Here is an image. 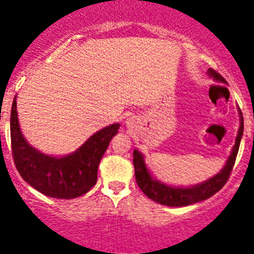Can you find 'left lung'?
<instances>
[{
  "label": "left lung",
  "mask_w": 254,
  "mask_h": 254,
  "mask_svg": "<svg viewBox=\"0 0 254 254\" xmlns=\"http://www.w3.org/2000/svg\"><path fill=\"white\" fill-rule=\"evenodd\" d=\"M208 75L217 81L226 82V79L212 68L208 70ZM239 114H241V127H239L238 135H237L236 144H234L233 150L227 160V164L215 177L210 178L209 181L204 182V183L190 187V188H174V187L165 186L151 178L145 167L143 155L138 150H134L132 163H134L135 168V179H136V184L139 188L143 190L146 196L153 199L154 202L160 203L163 205H169V207H184V205L193 204V203L208 199L213 194L219 191L228 182L229 175H231L234 163H236L242 135H243V116H242L241 111Z\"/></svg>",
  "instance_id": "obj_1"
}]
</instances>
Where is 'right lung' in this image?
Returning a JSON list of instances; mask_svg holds the SVG:
<instances>
[{"label": "right lung", "mask_w": 254, "mask_h": 254, "mask_svg": "<svg viewBox=\"0 0 254 254\" xmlns=\"http://www.w3.org/2000/svg\"><path fill=\"white\" fill-rule=\"evenodd\" d=\"M119 127L113 124L104 127L75 153L54 158L37 151L25 140L18 125L15 98L9 124L13 162L23 181L40 193L58 199L77 198L96 184L99 163Z\"/></svg>", "instance_id": "add662e5"}]
</instances>
